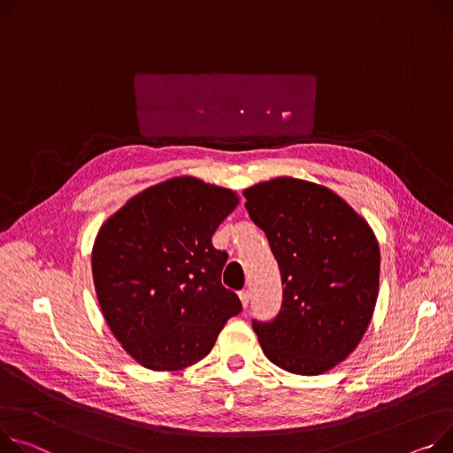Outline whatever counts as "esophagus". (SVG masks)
<instances>
[{"mask_svg":"<svg viewBox=\"0 0 453 453\" xmlns=\"http://www.w3.org/2000/svg\"><path fill=\"white\" fill-rule=\"evenodd\" d=\"M238 296H240V303H242V306H244V308H248V304H250V298H251L250 291H248V289H242V291L238 293Z\"/></svg>","mask_w":453,"mask_h":453,"instance_id":"obj_1","label":"esophagus"}]
</instances>
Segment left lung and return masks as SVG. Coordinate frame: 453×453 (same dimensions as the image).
Here are the masks:
<instances>
[{
    "label": "left lung",
    "instance_id": "obj_1",
    "mask_svg": "<svg viewBox=\"0 0 453 453\" xmlns=\"http://www.w3.org/2000/svg\"><path fill=\"white\" fill-rule=\"evenodd\" d=\"M282 277V306L253 320L271 363L320 375L357 348L373 317L380 251L368 222L334 191L289 176L244 191Z\"/></svg>",
    "mask_w": 453,
    "mask_h": 453
}]
</instances>
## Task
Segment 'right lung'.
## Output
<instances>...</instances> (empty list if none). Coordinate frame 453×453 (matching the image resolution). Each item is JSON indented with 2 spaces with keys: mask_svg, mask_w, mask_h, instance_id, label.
I'll return each mask as SVG.
<instances>
[{
  "mask_svg": "<svg viewBox=\"0 0 453 453\" xmlns=\"http://www.w3.org/2000/svg\"><path fill=\"white\" fill-rule=\"evenodd\" d=\"M236 203L231 189L180 176L133 196L100 227L98 303L112 335L142 366L176 372L198 363L242 311L220 280L227 253L211 242Z\"/></svg>",
  "mask_w": 453,
  "mask_h": 453,
  "instance_id": "right-lung-1",
  "label": "right lung"
}]
</instances>
